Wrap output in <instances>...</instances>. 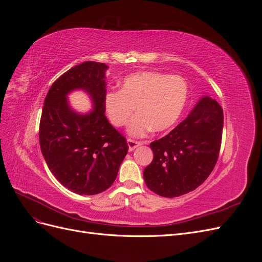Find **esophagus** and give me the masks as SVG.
<instances>
[{
	"instance_id": "esophagus-1",
	"label": "esophagus",
	"mask_w": 262,
	"mask_h": 262,
	"mask_svg": "<svg viewBox=\"0 0 262 262\" xmlns=\"http://www.w3.org/2000/svg\"><path fill=\"white\" fill-rule=\"evenodd\" d=\"M142 144H143V142L141 141H134L132 139H128V146H129V150L130 152H132V150L134 148H137L138 146H141Z\"/></svg>"
}]
</instances>
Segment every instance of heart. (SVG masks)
Segmentation results:
<instances>
[{
  "mask_svg": "<svg viewBox=\"0 0 262 262\" xmlns=\"http://www.w3.org/2000/svg\"><path fill=\"white\" fill-rule=\"evenodd\" d=\"M189 97V86L180 75L138 72L126 76L121 91H109L104 97L107 117L115 126L125 125L138 108L129 133L142 137L152 130L165 131L180 118Z\"/></svg>",
  "mask_w": 262,
  "mask_h": 262,
  "instance_id": "b5f03b06",
  "label": "heart"
}]
</instances>
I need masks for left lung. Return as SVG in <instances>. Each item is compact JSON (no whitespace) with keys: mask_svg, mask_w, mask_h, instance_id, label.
<instances>
[{"mask_svg":"<svg viewBox=\"0 0 262 262\" xmlns=\"http://www.w3.org/2000/svg\"><path fill=\"white\" fill-rule=\"evenodd\" d=\"M223 122V109L207 96L167 136L152 142L154 158L143 172L148 189L175 198L202 185L217 162Z\"/></svg>","mask_w":262,"mask_h":262,"instance_id":"obj_1","label":"left lung"}]
</instances>
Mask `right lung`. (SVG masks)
<instances>
[{
  "mask_svg": "<svg viewBox=\"0 0 262 262\" xmlns=\"http://www.w3.org/2000/svg\"><path fill=\"white\" fill-rule=\"evenodd\" d=\"M105 63L86 61L63 73L47 94L39 124L41 153L53 176L77 194H97L116 180L128 153L122 134L105 116ZM81 88L95 108L87 115L74 113L66 95Z\"/></svg>",
  "mask_w": 262,
  "mask_h": 262,
  "instance_id": "add662e5",
  "label": "right lung"
}]
</instances>
